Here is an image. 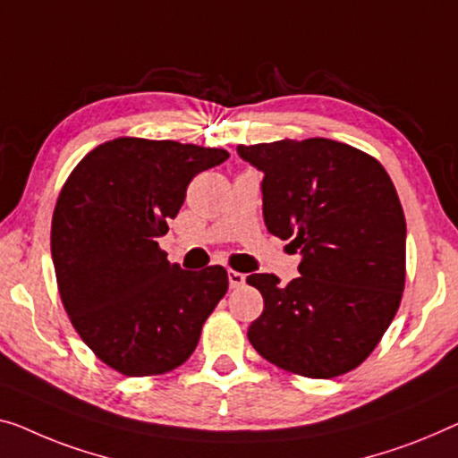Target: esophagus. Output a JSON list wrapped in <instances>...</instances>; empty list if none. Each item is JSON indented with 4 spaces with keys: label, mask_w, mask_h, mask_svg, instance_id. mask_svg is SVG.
I'll return each instance as SVG.
<instances>
[{
    "label": "esophagus",
    "mask_w": 458,
    "mask_h": 458,
    "mask_svg": "<svg viewBox=\"0 0 458 458\" xmlns=\"http://www.w3.org/2000/svg\"><path fill=\"white\" fill-rule=\"evenodd\" d=\"M228 282H230V288H241V285L247 282V277H244V273L228 271Z\"/></svg>",
    "instance_id": "obj_1"
}]
</instances>
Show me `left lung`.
Listing matches in <instances>:
<instances>
[{"label":"left lung","instance_id":"8db88e82","mask_svg":"<svg viewBox=\"0 0 458 458\" xmlns=\"http://www.w3.org/2000/svg\"><path fill=\"white\" fill-rule=\"evenodd\" d=\"M263 173V220L292 238L300 277L252 273L263 312L249 341L265 360L309 378H335L370 356L405 288V216L378 160L312 138L238 146Z\"/></svg>","mask_w":458,"mask_h":458}]
</instances>
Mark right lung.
<instances>
[{
    "label": "right lung",
    "instance_id": "add662e5",
    "mask_svg": "<svg viewBox=\"0 0 458 458\" xmlns=\"http://www.w3.org/2000/svg\"><path fill=\"white\" fill-rule=\"evenodd\" d=\"M226 149L117 138L84 156L61 189L51 255L73 329L125 377L174 370L199 344L201 327L228 290L222 265L168 263V232L201 170Z\"/></svg>",
    "mask_w": 458,
    "mask_h": 458
}]
</instances>
